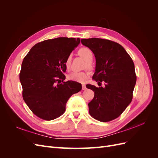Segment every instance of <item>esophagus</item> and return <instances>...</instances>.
<instances>
[{
	"mask_svg": "<svg viewBox=\"0 0 158 158\" xmlns=\"http://www.w3.org/2000/svg\"><path fill=\"white\" fill-rule=\"evenodd\" d=\"M82 90H84V89H86V87H85V84L82 83Z\"/></svg>",
	"mask_w": 158,
	"mask_h": 158,
	"instance_id": "34e87169",
	"label": "esophagus"
}]
</instances>
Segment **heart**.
Here are the masks:
<instances>
[{"mask_svg":"<svg viewBox=\"0 0 158 158\" xmlns=\"http://www.w3.org/2000/svg\"><path fill=\"white\" fill-rule=\"evenodd\" d=\"M79 55L82 57V58L86 61L85 66L89 70H92L93 69V66L91 63L92 62L94 54L92 51H91L88 47H82L79 49L78 51ZM71 60H72V56L69 55L65 60V66L66 68L69 69L71 64ZM89 76V73L87 71H82V72H73L69 74L68 79L71 81H74V82H84L86 80Z\"/></svg>","mask_w":158,"mask_h":158,"instance_id":"heart-1","label":"heart"}]
</instances>
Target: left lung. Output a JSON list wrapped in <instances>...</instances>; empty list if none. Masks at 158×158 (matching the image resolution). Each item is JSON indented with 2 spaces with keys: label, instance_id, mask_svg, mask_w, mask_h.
<instances>
[{
  "label": "left lung",
  "instance_id": "8db88e82",
  "mask_svg": "<svg viewBox=\"0 0 158 158\" xmlns=\"http://www.w3.org/2000/svg\"><path fill=\"white\" fill-rule=\"evenodd\" d=\"M82 44L92 50L96 64L92 78L105 87L87 84L94 92L88 103L89 113L102 122L111 121L119 117L132 99L136 76L131 57L120 44L100 38L81 40Z\"/></svg>",
  "mask_w": 158,
  "mask_h": 158
}]
</instances>
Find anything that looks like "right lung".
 <instances>
[{"mask_svg": "<svg viewBox=\"0 0 158 158\" xmlns=\"http://www.w3.org/2000/svg\"><path fill=\"white\" fill-rule=\"evenodd\" d=\"M80 42V38L57 37L35 44L23 59L20 80L25 103L36 116L47 121L63 114L72 95L82 84L64 82L65 60Z\"/></svg>", "mask_w": 158, "mask_h": 158, "instance_id": "1", "label": "right lung"}]
</instances>
